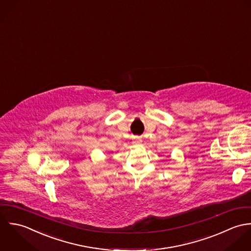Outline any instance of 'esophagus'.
I'll return each mask as SVG.
<instances>
[{"mask_svg": "<svg viewBox=\"0 0 251 251\" xmlns=\"http://www.w3.org/2000/svg\"><path fill=\"white\" fill-rule=\"evenodd\" d=\"M135 143H137V144H140V143H141V140H139V139H136Z\"/></svg>", "mask_w": 251, "mask_h": 251, "instance_id": "esophagus-1", "label": "esophagus"}]
</instances>
